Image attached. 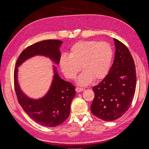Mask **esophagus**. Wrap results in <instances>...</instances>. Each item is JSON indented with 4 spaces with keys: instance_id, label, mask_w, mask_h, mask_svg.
Here are the masks:
<instances>
[{
    "instance_id": "34e87169",
    "label": "esophagus",
    "mask_w": 149,
    "mask_h": 149,
    "mask_svg": "<svg viewBox=\"0 0 149 149\" xmlns=\"http://www.w3.org/2000/svg\"><path fill=\"white\" fill-rule=\"evenodd\" d=\"M84 90V89L83 88H79V87H77L76 88V91L77 92V93H80V92H81V91H83Z\"/></svg>"
}]
</instances>
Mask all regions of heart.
<instances>
[{"instance_id": "heart-1", "label": "heart", "mask_w": 149, "mask_h": 149, "mask_svg": "<svg viewBox=\"0 0 149 149\" xmlns=\"http://www.w3.org/2000/svg\"><path fill=\"white\" fill-rule=\"evenodd\" d=\"M112 56V47L107 42L79 41L71 47L70 55L61 56L60 65L66 77L71 79H74L82 68L84 72L77 83L86 86L93 79L97 81L106 77L110 70Z\"/></svg>"}]
</instances>
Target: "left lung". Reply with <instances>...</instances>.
Wrapping results in <instances>:
<instances>
[{"label":"left lung","mask_w":149,"mask_h":149,"mask_svg":"<svg viewBox=\"0 0 149 149\" xmlns=\"http://www.w3.org/2000/svg\"><path fill=\"white\" fill-rule=\"evenodd\" d=\"M116 52L109 73L93 88L94 97L92 113L100 119L111 121L119 118L132 104L136 87L134 59L124 43L114 38Z\"/></svg>","instance_id":"1"}]
</instances>
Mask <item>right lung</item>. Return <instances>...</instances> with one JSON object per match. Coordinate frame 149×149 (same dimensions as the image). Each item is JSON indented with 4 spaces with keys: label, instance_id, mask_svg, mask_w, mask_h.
Masks as SVG:
<instances>
[{
    "label": "right lung",
    "instance_id": "right-lung-1",
    "mask_svg": "<svg viewBox=\"0 0 149 149\" xmlns=\"http://www.w3.org/2000/svg\"><path fill=\"white\" fill-rule=\"evenodd\" d=\"M62 42L59 40H47L36 43L26 48L16 62L14 70V86L18 101L24 111L38 124L46 127H55L68 118L70 105L75 96V86L61 79L54 67V77L51 87L45 96L40 100H32L21 91L17 81V70L22 63L35 55H43L58 64Z\"/></svg>",
    "mask_w": 149,
    "mask_h": 149
}]
</instances>
